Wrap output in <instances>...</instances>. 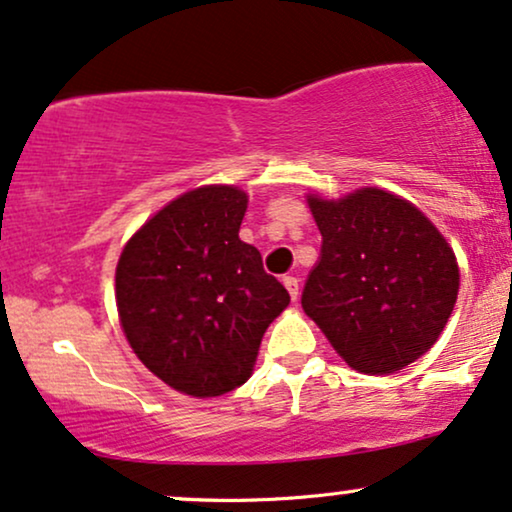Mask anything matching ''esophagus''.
Listing matches in <instances>:
<instances>
[{
  "mask_svg": "<svg viewBox=\"0 0 512 512\" xmlns=\"http://www.w3.org/2000/svg\"><path fill=\"white\" fill-rule=\"evenodd\" d=\"M282 285L287 287L290 297L294 299V302H297V297H299V280L294 278V275H285V278H282Z\"/></svg>",
  "mask_w": 512,
  "mask_h": 512,
  "instance_id": "1",
  "label": "esophagus"
}]
</instances>
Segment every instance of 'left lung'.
<instances>
[{"instance_id":"left-lung-1","label":"left lung","mask_w":512,"mask_h":512,"mask_svg":"<svg viewBox=\"0 0 512 512\" xmlns=\"http://www.w3.org/2000/svg\"><path fill=\"white\" fill-rule=\"evenodd\" d=\"M321 256L302 306L362 374H393L438 340L458 299L460 270L419 208L381 189L323 201L309 196Z\"/></svg>"}]
</instances>
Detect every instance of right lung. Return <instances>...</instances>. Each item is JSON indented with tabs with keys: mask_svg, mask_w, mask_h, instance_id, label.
<instances>
[{
	"mask_svg": "<svg viewBox=\"0 0 512 512\" xmlns=\"http://www.w3.org/2000/svg\"><path fill=\"white\" fill-rule=\"evenodd\" d=\"M246 194L201 186L174 198L124 246L117 309L136 357L167 386L215 398L249 381L266 328L290 294L239 239Z\"/></svg>",
	"mask_w": 512,
	"mask_h": 512,
	"instance_id": "add662e5",
	"label": "right lung"
}]
</instances>
